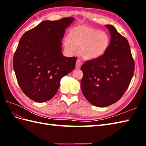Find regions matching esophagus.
<instances>
[{
    "label": "esophagus",
    "instance_id": "34e87169",
    "mask_svg": "<svg viewBox=\"0 0 146 146\" xmlns=\"http://www.w3.org/2000/svg\"><path fill=\"white\" fill-rule=\"evenodd\" d=\"M82 63L81 60H80V59H78V60H77V61H76V68H80V66H82Z\"/></svg>",
    "mask_w": 146,
    "mask_h": 146
}]
</instances>
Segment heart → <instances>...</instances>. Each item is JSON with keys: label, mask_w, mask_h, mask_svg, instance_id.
I'll return each mask as SVG.
<instances>
[{"label": "heart", "mask_w": 146, "mask_h": 146, "mask_svg": "<svg viewBox=\"0 0 146 146\" xmlns=\"http://www.w3.org/2000/svg\"><path fill=\"white\" fill-rule=\"evenodd\" d=\"M109 42V37L105 32L90 27H78L70 31L69 38L64 40V46L70 53H74L78 49L83 58L94 60L105 53Z\"/></svg>", "instance_id": "1"}]
</instances>
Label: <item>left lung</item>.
Returning <instances> with one entry per match:
<instances>
[{
    "instance_id": "1",
    "label": "left lung",
    "mask_w": 146,
    "mask_h": 146,
    "mask_svg": "<svg viewBox=\"0 0 146 146\" xmlns=\"http://www.w3.org/2000/svg\"><path fill=\"white\" fill-rule=\"evenodd\" d=\"M110 43L105 53L81 66V89L90 103L105 107L115 103L128 88L134 73V60L127 39L111 25Z\"/></svg>"
}]
</instances>
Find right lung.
I'll return each mask as SVG.
<instances>
[{
	"label": "right lung",
	"mask_w": 146,
	"mask_h": 146,
	"mask_svg": "<svg viewBox=\"0 0 146 146\" xmlns=\"http://www.w3.org/2000/svg\"><path fill=\"white\" fill-rule=\"evenodd\" d=\"M74 21L64 17L44 21L24 34L13 58V67L21 89L39 103L54 97L62 77L74 69L76 57L63 56L61 39Z\"/></svg>",
	"instance_id": "add662e5"
}]
</instances>
